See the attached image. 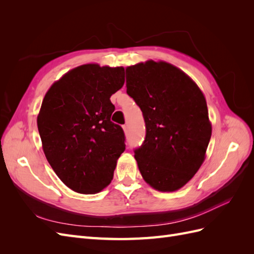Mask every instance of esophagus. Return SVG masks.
Here are the masks:
<instances>
[{
	"label": "esophagus",
	"instance_id": "esophagus-1",
	"mask_svg": "<svg viewBox=\"0 0 254 254\" xmlns=\"http://www.w3.org/2000/svg\"><path fill=\"white\" fill-rule=\"evenodd\" d=\"M123 129H124L125 133H127V132H128V125H124V126H123Z\"/></svg>",
	"mask_w": 254,
	"mask_h": 254
}]
</instances>
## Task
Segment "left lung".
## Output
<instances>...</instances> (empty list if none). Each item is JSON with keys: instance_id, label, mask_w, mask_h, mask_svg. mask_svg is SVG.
<instances>
[{"instance_id": "obj_1", "label": "left lung", "mask_w": 254, "mask_h": 254, "mask_svg": "<svg viewBox=\"0 0 254 254\" xmlns=\"http://www.w3.org/2000/svg\"><path fill=\"white\" fill-rule=\"evenodd\" d=\"M126 82L146 126L145 140L134 149L143 179L160 191L181 189L203 163L212 134L201 90L164 61L128 66Z\"/></svg>"}]
</instances>
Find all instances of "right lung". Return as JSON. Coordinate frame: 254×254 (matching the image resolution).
Instances as JSON below:
<instances>
[{
  "mask_svg": "<svg viewBox=\"0 0 254 254\" xmlns=\"http://www.w3.org/2000/svg\"><path fill=\"white\" fill-rule=\"evenodd\" d=\"M125 82L123 66L73 68L45 94L38 130L50 165L67 188L95 194L109 186L125 150V134L110 121V97Z\"/></svg>",
  "mask_w": 254,
  "mask_h": 254,
  "instance_id": "right-lung-1",
  "label": "right lung"
}]
</instances>
